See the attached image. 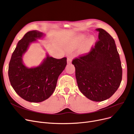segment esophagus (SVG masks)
<instances>
[{"instance_id": "esophagus-1", "label": "esophagus", "mask_w": 134, "mask_h": 134, "mask_svg": "<svg viewBox=\"0 0 134 134\" xmlns=\"http://www.w3.org/2000/svg\"><path fill=\"white\" fill-rule=\"evenodd\" d=\"M71 61H72V59H71V58L70 57H68V58H67V63L68 64H70L71 63Z\"/></svg>"}]
</instances>
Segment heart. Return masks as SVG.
I'll use <instances>...</instances> for the list:
<instances>
[{"label":"heart","mask_w":134,"mask_h":134,"mask_svg":"<svg viewBox=\"0 0 134 134\" xmlns=\"http://www.w3.org/2000/svg\"><path fill=\"white\" fill-rule=\"evenodd\" d=\"M86 39V36L81 35L74 39L69 41L68 43V47L69 48H74L80 46ZM95 42V39L94 36H91L89 39L82 45L79 48V52L82 54L86 53L90 51L92 47Z\"/></svg>","instance_id":"obj_1"}]
</instances>
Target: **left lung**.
<instances>
[{"label": "left lung", "mask_w": 134, "mask_h": 134, "mask_svg": "<svg viewBox=\"0 0 134 134\" xmlns=\"http://www.w3.org/2000/svg\"><path fill=\"white\" fill-rule=\"evenodd\" d=\"M99 39L88 53L74 58L75 76L81 93L94 101L110 98L119 88L122 68L113 38L101 28Z\"/></svg>", "instance_id": "8db88e82"}]
</instances>
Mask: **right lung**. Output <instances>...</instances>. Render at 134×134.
Returning <instances> with one entry per match:
<instances>
[{"instance_id":"1","label":"right lung","mask_w":134,"mask_h":134,"mask_svg":"<svg viewBox=\"0 0 134 134\" xmlns=\"http://www.w3.org/2000/svg\"><path fill=\"white\" fill-rule=\"evenodd\" d=\"M42 36L37 30L27 32L18 41L9 63L8 75L11 85L25 100L40 103L48 99L55 90L60 74L64 70L66 57L56 59L47 55L39 66L27 68L22 63V55L29 44Z\"/></svg>"}]
</instances>
